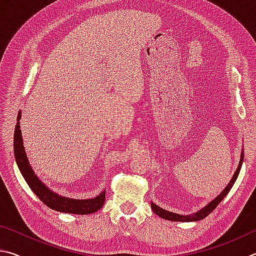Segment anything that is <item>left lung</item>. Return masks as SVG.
<instances>
[{
    "instance_id": "left-lung-1",
    "label": "left lung",
    "mask_w": 256,
    "mask_h": 256,
    "mask_svg": "<svg viewBox=\"0 0 256 256\" xmlns=\"http://www.w3.org/2000/svg\"><path fill=\"white\" fill-rule=\"evenodd\" d=\"M243 158H244V155H243V153H242L240 162L238 164V168H237L234 176H232V178L230 181V183H228V186L225 188V190H224L222 194L217 196L216 199H214L212 202L208 204L204 208L199 210V212H196L194 214H189V216H182V214H174V212H166V210L160 208L158 206H156L153 202H152V204H150L152 209H153V212L156 214H158V216H160V218L166 219V220H172V222H196V220H201V219L206 218L209 214H212L214 212V209L216 208L219 204L222 202V200L225 198L228 192L230 191L232 186H234L236 178H237V176H238L240 171L242 163H243Z\"/></svg>"
}]
</instances>
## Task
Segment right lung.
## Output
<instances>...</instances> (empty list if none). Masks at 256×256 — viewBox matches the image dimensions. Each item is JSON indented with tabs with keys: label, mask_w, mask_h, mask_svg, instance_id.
I'll return each mask as SVG.
<instances>
[{
	"label": "right lung",
	"mask_w": 256,
	"mask_h": 256,
	"mask_svg": "<svg viewBox=\"0 0 256 256\" xmlns=\"http://www.w3.org/2000/svg\"><path fill=\"white\" fill-rule=\"evenodd\" d=\"M21 114H18V122L14 130V142H13V144H14V155L18 168H19L22 176L24 178V180L28 183L30 189L34 191V194L37 196L48 208L56 210V212L76 214H93L98 212V209H101L106 200V191L101 192L100 196H98L96 198L94 199H68L65 198V196H58L55 192L50 191L42 181L39 180L37 176L34 174V170L31 168L28 158H26L24 142H22L21 129L19 122Z\"/></svg>",
	"instance_id": "right-lung-1"
}]
</instances>
